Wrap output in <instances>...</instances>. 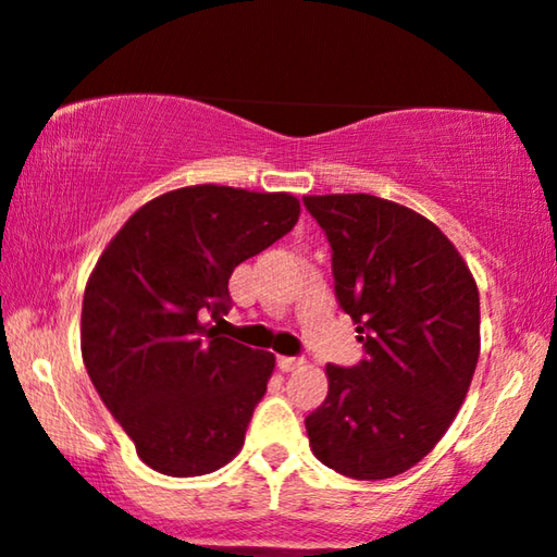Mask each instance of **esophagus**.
Segmentation results:
<instances>
[{"instance_id": "esophagus-1", "label": "esophagus", "mask_w": 557, "mask_h": 557, "mask_svg": "<svg viewBox=\"0 0 557 557\" xmlns=\"http://www.w3.org/2000/svg\"><path fill=\"white\" fill-rule=\"evenodd\" d=\"M306 361L298 359V356H277V367L280 372H295V369H300Z\"/></svg>"}]
</instances>
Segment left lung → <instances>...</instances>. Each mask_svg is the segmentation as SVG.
Here are the masks:
<instances>
[{"label": "left lung", "instance_id": "left-lung-1", "mask_svg": "<svg viewBox=\"0 0 557 557\" xmlns=\"http://www.w3.org/2000/svg\"><path fill=\"white\" fill-rule=\"evenodd\" d=\"M333 249L341 308L367 359L329 364L306 418L310 450L359 481L392 479L435 448L476 372L479 287L454 242L418 211L369 193L302 196Z\"/></svg>", "mask_w": 557, "mask_h": 557}]
</instances>
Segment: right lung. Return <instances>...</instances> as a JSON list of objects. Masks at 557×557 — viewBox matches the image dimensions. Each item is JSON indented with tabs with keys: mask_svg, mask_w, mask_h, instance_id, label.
I'll list each match as a JSON object with an SVG mask.
<instances>
[{
	"mask_svg": "<svg viewBox=\"0 0 557 557\" xmlns=\"http://www.w3.org/2000/svg\"><path fill=\"white\" fill-rule=\"evenodd\" d=\"M290 193L188 185L147 201L86 283L81 354L96 392L165 476H203L244 446L274 354L219 336L228 277L298 224Z\"/></svg>",
	"mask_w": 557,
	"mask_h": 557,
	"instance_id": "right-lung-1",
	"label": "right lung"
}]
</instances>
